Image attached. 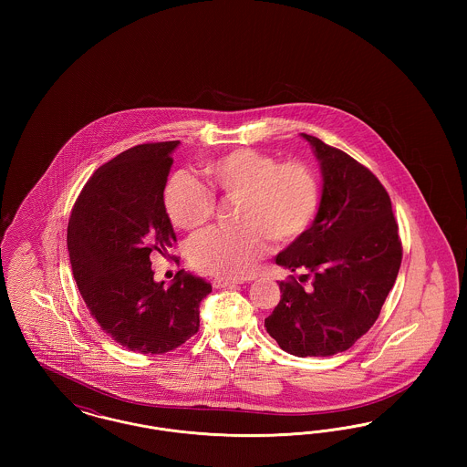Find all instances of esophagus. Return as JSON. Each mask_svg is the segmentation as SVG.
<instances>
[{
    "label": "esophagus",
    "mask_w": 467,
    "mask_h": 467,
    "mask_svg": "<svg viewBox=\"0 0 467 467\" xmlns=\"http://www.w3.org/2000/svg\"><path fill=\"white\" fill-rule=\"evenodd\" d=\"M236 284H242V280H234V278H215V280H213V287H215V289L231 287V285H236Z\"/></svg>",
    "instance_id": "1"
}]
</instances>
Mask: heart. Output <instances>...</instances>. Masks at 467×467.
<instances>
[{
    "instance_id": "heart-1",
    "label": "heart",
    "mask_w": 467,
    "mask_h": 467,
    "mask_svg": "<svg viewBox=\"0 0 467 467\" xmlns=\"http://www.w3.org/2000/svg\"><path fill=\"white\" fill-rule=\"evenodd\" d=\"M210 187L236 200L238 225L215 229L192 244V265L206 275L240 280L269 248L292 244L313 223L318 183L301 162H278L252 149H238L202 164ZM170 219L183 231H200L215 212L212 192L187 175L171 178L164 191Z\"/></svg>"
}]
</instances>
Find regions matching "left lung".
<instances>
[{"mask_svg":"<svg viewBox=\"0 0 467 467\" xmlns=\"http://www.w3.org/2000/svg\"><path fill=\"white\" fill-rule=\"evenodd\" d=\"M320 164L322 196L315 221L276 257L301 271L305 287L280 282V303L265 327L296 357H327L348 350L377 322L396 284L400 248L392 202L383 185L356 159L301 133Z\"/></svg>","mask_w":467,"mask_h":467,"instance_id":"obj_1","label":"left lung"}]
</instances>
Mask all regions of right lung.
<instances>
[{"label":"right lung","instance_id":"1","mask_svg":"<svg viewBox=\"0 0 467 467\" xmlns=\"http://www.w3.org/2000/svg\"><path fill=\"white\" fill-rule=\"evenodd\" d=\"M180 141L136 145L98 168L67 223L73 278L92 318L119 345L164 354L200 329L212 285L180 269L170 287L154 280L150 254L177 242L164 187Z\"/></svg>","mask_w":467,"mask_h":467}]
</instances>
